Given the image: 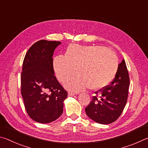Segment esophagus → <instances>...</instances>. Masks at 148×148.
<instances>
[{"mask_svg":"<svg viewBox=\"0 0 148 148\" xmlns=\"http://www.w3.org/2000/svg\"><path fill=\"white\" fill-rule=\"evenodd\" d=\"M74 95H75V92H71V91H69L68 92V96H73Z\"/></svg>","mask_w":148,"mask_h":148,"instance_id":"obj_1","label":"esophagus"}]
</instances>
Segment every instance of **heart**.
<instances>
[{
    "label": "heart",
    "instance_id": "obj_1",
    "mask_svg": "<svg viewBox=\"0 0 148 148\" xmlns=\"http://www.w3.org/2000/svg\"><path fill=\"white\" fill-rule=\"evenodd\" d=\"M53 67L58 79L65 83L75 75L78 77L65 84L67 88L80 91L87 87L99 90L110 84L119 68V60L113 51L101 46L71 45L65 56H56Z\"/></svg>",
    "mask_w": 148,
    "mask_h": 148
}]
</instances>
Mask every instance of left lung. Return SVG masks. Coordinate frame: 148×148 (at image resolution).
I'll use <instances>...</instances> for the list:
<instances>
[{
  "mask_svg": "<svg viewBox=\"0 0 148 148\" xmlns=\"http://www.w3.org/2000/svg\"><path fill=\"white\" fill-rule=\"evenodd\" d=\"M129 85V72L125 60H123L111 84L95 92L90 103L85 108L86 115L100 124L115 121L121 115L127 101Z\"/></svg>",
  "mask_w": 148,
  "mask_h": 148,
  "instance_id": "8db88e82",
  "label": "left lung"
}]
</instances>
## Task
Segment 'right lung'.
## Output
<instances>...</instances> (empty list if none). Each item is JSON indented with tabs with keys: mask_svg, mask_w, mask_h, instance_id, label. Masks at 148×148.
I'll use <instances>...</instances> for the list:
<instances>
[{
	"mask_svg": "<svg viewBox=\"0 0 148 148\" xmlns=\"http://www.w3.org/2000/svg\"><path fill=\"white\" fill-rule=\"evenodd\" d=\"M60 44L59 41H37L24 58L21 93L27 113L36 122L51 123L63 113L67 92L54 75L52 58Z\"/></svg>",
	"mask_w": 148,
	"mask_h": 148,
	"instance_id": "right-lung-1",
	"label": "right lung"
}]
</instances>
